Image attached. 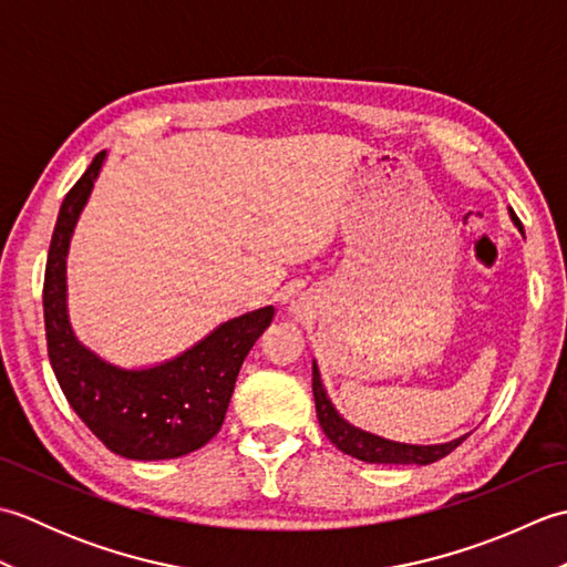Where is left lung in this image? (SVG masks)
<instances>
[{"mask_svg": "<svg viewBox=\"0 0 567 567\" xmlns=\"http://www.w3.org/2000/svg\"><path fill=\"white\" fill-rule=\"evenodd\" d=\"M514 224L522 228L519 219L512 214ZM311 390H315V402H317V416L319 424L327 433L329 441L336 445V449L343 451L346 455H353L358 461L363 463H382V465H429L436 463L441 457L449 455L451 451H455L467 436H461L449 443H439V445H409V443H396V441H388L380 436H372V433L360 431L355 426L348 424L346 419H341V414L336 412L331 400L323 392L321 384V375L319 368L315 363V372H311Z\"/></svg>", "mask_w": 567, "mask_h": 567, "instance_id": "8db88e82", "label": "left lung"}]
</instances>
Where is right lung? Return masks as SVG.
<instances>
[{
    "label": "right lung",
    "mask_w": 567,
    "mask_h": 567,
    "mask_svg": "<svg viewBox=\"0 0 567 567\" xmlns=\"http://www.w3.org/2000/svg\"><path fill=\"white\" fill-rule=\"evenodd\" d=\"M104 155H94L58 214L43 280L48 358L65 400L106 449L131 461H165L202 449L219 433L238 370L275 309L226 321L183 355L146 370L116 368L87 351L68 321L65 258Z\"/></svg>",
    "instance_id": "add662e5"
}]
</instances>
